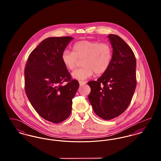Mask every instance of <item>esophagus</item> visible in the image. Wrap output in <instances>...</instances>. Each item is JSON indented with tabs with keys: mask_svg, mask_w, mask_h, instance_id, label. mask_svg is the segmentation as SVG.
<instances>
[{
	"mask_svg": "<svg viewBox=\"0 0 161 161\" xmlns=\"http://www.w3.org/2000/svg\"><path fill=\"white\" fill-rule=\"evenodd\" d=\"M86 83V81H79V84L80 86L81 85H84Z\"/></svg>",
	"mask_w": 161,
	"mask_h": 161,
	"instance_id": "34e87169",
	"label": "esophagus"
}]
</instances>
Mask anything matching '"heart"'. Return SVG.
<instances>
[{
    "instance_id": "heart-1",
    "label": "heart",
    "mask_w": 161,
    "mask_h": 161,
    "mask_svg": "<svg viewBox=\"0 0 161 161\" xmlns=\"http://www.w3.org/2000/svg\"><path fill=\"white\" fill-rule=\"evenodd\" d=\"M112 58V48L107 42L81 40L73 46V52L64 50L61 54V60L70 70L77 67L78 60H82V68L72 74L74 79L84 80L93 74L101 75L106 72Z\"/></svg>"
}]
</instances>
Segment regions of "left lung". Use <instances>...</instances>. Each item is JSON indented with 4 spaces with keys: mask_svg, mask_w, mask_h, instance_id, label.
I'll list each match as a JSON object with an SVG mask.
<instances>
[{
    "mask_svg": "<svg viewBox=\"0 0 161 161\" xmlns=\"http://www.w3.org/2000/svg\"><path fill=\"white\" fill-rule=\"evenodd\" d=\"M108 38L113 47L110 66L97 81L87 83L93 110L105 120L115 118L127 108L136 86V61L132 49L117 35L109 34Z\"/></svg>",
    "mask_w": 161,
    "mask_h": 161,
    "instance_id": "1",
    "label": "left lung"
}]
</instances>
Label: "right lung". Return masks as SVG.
<instances>
[{
    "mask_svg": "<svg viewBox=\"0 0 161 161\" xmlns=\"http://www.w3.org/2000/svg\"><path fill=\"white\" fill-rule=\"evenodd\" d=\"M71 37L43 40L29 55L25 69V90L38 115L51 123H61L69 116L72 99L79 87L61 60V54ZM68 82L66 85L62 84Z\"/></svg>",
    "mask_w": 161,
    "mask_h": 161,
    "instance_id": "add662e5",
    "label": "right lung"
}]
</instances>
